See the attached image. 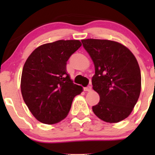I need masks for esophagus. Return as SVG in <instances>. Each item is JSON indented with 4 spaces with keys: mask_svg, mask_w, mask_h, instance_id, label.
<instances>
[{
    "mask_svg": "<svg viewBox=\"0 0 155 155\" xmlns=\"http://www.w3.org/2000/svg\"><path fill=\"white\" fill-rule=\"evenodd\" d=\"M91 88H92V87H91V85H87V86L85 87L84 89H85V91H91Z\"/></svg>",
    "mask_w": 155,
    "mask_h": 155,
    "instance_id": "esophagus-1",
    "label": "esophagus"
}]
</instances>
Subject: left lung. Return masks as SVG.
Segmentation results:
<instances>
[{
    "label": "left lung",
    "instance_id": "obj_1",
    "mask_svg": "<svg viewBox=\"0 0 155 155\" xmlns=\"http://www.w3.org/2000/svg\"><path fill=\"white\" fill-rule=\"evenodd\" d=\"M94 62L93 89L100 101L94 113L106 122L117 123L132 112L141 91V73L135 56L119 43L107 40H82Z\"/></svg>",
    "mask_w": 155,
    "mask_h": 155
}]
</instances>
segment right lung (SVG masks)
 Returning <instances> with one entry per match:
<instances>
[{
    "instance_id": "1",
    "label": "right lung",
    "mask_w": 155,
    "mask_h": 155,
    "mask_svg": "<svg viewBox=\"0 0 155 155\" xmlns=\"http://www.w3.org/2000/svg\"><path fill=\"white\" fill-rule=\"evenodd\" d=\"M82 46L79 40H58L39 46L22 70L21 91L34 117L43 124L59 122L68 115L75 96L82 91L67 73V61Z\"/></svg>"
}]
</instances>
